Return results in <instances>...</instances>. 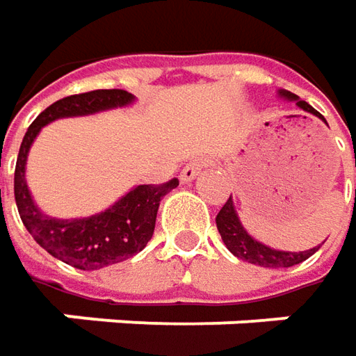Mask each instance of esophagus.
<instances>
[{"label":"esophagus","instance_id":"34e87169","mask_svg":"<svg viewBox=\"0 0 356 356\" xmlns=\"http://www.w3.org/2000/svg\"><path fill=\"white\" fill-rule=\"evenodd\" d=\"M202 167H204V159H193V161H189L187 165L181 169V181H183V183L193 181V179L201 173Z\"/></svg>","mask_w":356,"mask_h":356}]
</instances>
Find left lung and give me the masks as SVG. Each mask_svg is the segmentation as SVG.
I'll list each match as a JSON object with an SVG mask.
<instances>
[{"mask_svg": "<svg viewBox=\"0 0 356 356\" xmlns=\"http://www.w3.org/2000/svg\"><path fill=\"white\" fill-rule=\"evenodd\" d=\"M277 94H280V98L289 100V102H296L301 110L309 112L313 116H319L325 122V118L319 112H315V108H312L305 100H300L296 94L288 92V90H280ZM216 228H218V232L222 236V242L227 244L228 250L232 252L236 258L248 264H254V266H262V268H289V266H296V264H301L303 260H307L309 256H313L315 252L319 250V246L303 252L274 250V248L266 246L262 242L254 240L246 232V228L242 227L238 215H236V209H234V202H232V197H228L225 207L216 215Z\"/></svg>", "mask_w": 356, "mask_h": 356, "instance_id": "1", "label": "left lung"}]
</instances>
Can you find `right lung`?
<instances>
[{"mask_svg":"<svg viewBox=\"0 0 356 356\" xmlns=\"http://www.w3.org/2000/svg\"><path fill=\"white\" fill-rule=\"evenodd\" d=\"M134 100V94L118 88L74 94L56 100L35 118L19 147L13 183L19 216L41 248L79 270H100L124 262L143 250L154 236L159 202L169 191L177 187L179 181L171 179L163 185H138L104 213L88 218H53L39 211L29 193L25 181L27 155L43 126L58 118L88 116L128 106Z\"/></svg>","mask_w":356,"mask_h":356,"instance_id":"1","label":"right lung"}]
</instances>
